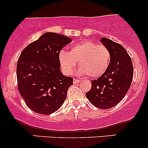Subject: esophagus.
Wrapping results in <instances>:
<instances>
[{"mask_svg":"<svg viewBox=\"0 0 148 148\" xmlns=\"http://www.w3.org/2000/svg\"><path fill=\"white\" fill-rule=\"evenodd\" d=\"M73 82H74V84L79 83L80 82V80L79 79H74V80H73Z\"/></svg>","mask_w":148,"mask_h":148,"instance_id":"34e87169","label":"esophagus"}]
</instances>
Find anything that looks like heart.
Returning <instances> with one entry per match:
<instances>
[{
  "instance_id": "1",
  "label": "heart",
  "mask_w": 148,
  "mask_h": 148,
  "mask_svg": "<svg viewBox=\"0 0 148 148\" xmlns=\"http://www.w3.org/2000/svg\"><path fill=\"white\" fill-rule=\"evenodd\" d=\"M59 61L66 74L73 72L78 62L80 66L79 74L97 78L107 71L110 64V53L104 46L97 45L91 41H82L74 44L69 52L61 51Z\"/></svg>"
}]
</instances>
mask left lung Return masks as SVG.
I'll list each match as a JSON object with an SVG mask.
<instances>
[{"instance_id":"8db88e82","label":"left lung","mask_w":148,"mask_h":148,"mask_svg":"<svg viewBox=\"0 0 148 148\" xmlns=\"http://www.w3.org/2000/svg\"><path fill=\"white\" fill-rule=\"evenodd\" d=\"M100 41L110 51V64L101 77L92 81V88L86 97L94 106L106 110L116 106L125 97L133 78V66L122 45L104 37Z\"/></svg>"}]
</instances>
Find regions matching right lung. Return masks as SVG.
Returning <instances> with one entry per match:
<instances>
[{"label":"right lung","instance_id":"right-lung-1","mask_svg":"<svg viewBox=\"0 0 148 148\" xmlns=\"http://www.w3.org/2000/svg\"><path fill=\"white\" fill-rule=\"evenodd\" d=\"M71 41L69 37L47 32L21 53L16 69L18 91L35 112L52 114L64 102L73 79L61 71L59 54Z\"/></svg>","mask_w":148,"mask_h":148}]
</instances>
